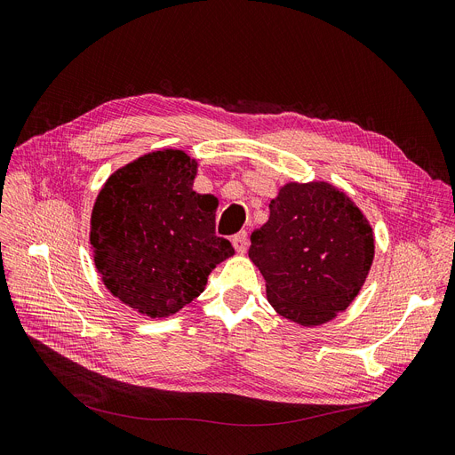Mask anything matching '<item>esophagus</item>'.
<instances>
[{
    "label": "esophagus",
    "mask_w": 455,
    "mask_h": 455,
    "mask_svg": "<svg viewBox=\"0 0 455 455\" xmlns=\"http://www.w3.org/2000/svg\"><path fill=\"white\" fill-rule=\"evenodd\" d=\"M232 245L240 254H243L249 249V235H247V232L242 230V232L235 234L234 238H232Z\"/></svg>",
    "instance_id": "1"
}]
</instances>
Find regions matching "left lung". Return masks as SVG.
Here are the masks:
<instances>
[{
  "mask_svg": "<svg viewBox=\"0 0 455 455\" xmlns=\"http://www.w3.org/2000/svg\"><path fill=\"white\" fill-rule=\"evenodd\" d=\"M249 259L271 307L301 325L332 320L357 298L373 260V234L349 196L325 182L286 184L251 235Z\"/></svg>",
  "mask_w": 455,
  "mask_h": 455,
  "instance_id": "obj_1",
  "label": "left lung"
}]
</instances>
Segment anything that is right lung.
I'll return each mask as SVG.
<instances>
[{"mask_svg": "<svg viewBox=\"0 0 455 455\" xmlns=\"http://www.w3.org/2000/svg\"><path fill=\"white\" fill-rule=\"evenodd\" d=\"M195 160L157 150L113 172L91 215L96 269L115 298L167 318L191 303L210 271L234 254L215 234L210 195L193 191Z\"/></svg>", "mask_w": 455, "mask_h": 455, "instance_id": "1", "label": "right lung"}]
</instances>
